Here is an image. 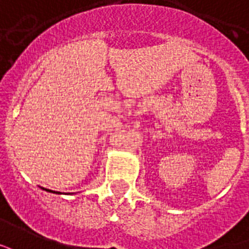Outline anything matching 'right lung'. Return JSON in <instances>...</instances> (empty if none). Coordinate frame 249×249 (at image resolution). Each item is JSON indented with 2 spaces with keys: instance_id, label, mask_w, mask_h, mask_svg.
<instances>
[{
  "instance_id": "add662e5",
  "label": "right lung",
  "mask_w": 249,
  "mask_h": 249,
  "mask_svg": "<svg viewBox=\"0 0 249 249\" xmlns=\"http://www.w3.org/2000/svg\"><path fill=\"white\" fill-rule=\"evenodd\" d=\"M43 190H46V188H43ZM46 191H49V192H53V191H50V190H46Z\"/></svg>"
}]
</instances>
